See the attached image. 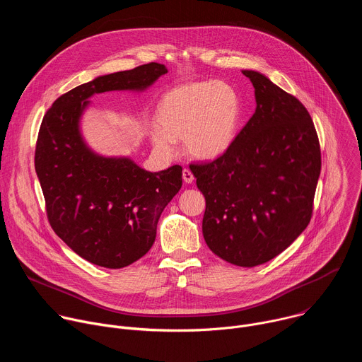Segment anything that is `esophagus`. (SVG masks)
Returning a JSON list of instances; mask_svg holds the SVG:
<instances>
[{
    "instance_id": "1",
    "label": "esophagus",
    "mask_w": 362,
    "mask_h": 362,
    "mask_svg": "<svg viewBox=\"0 0 362 362\" xmlns=\"http://www.w3.org/2000/svg\"><path fill=\"white\" fill-rule=\"evenodd\" d=\"M182 175H183V180L186 182V183H192L193 182V173L189 170V169H183V172H182Z\"/></svg>"
}]
</instances>
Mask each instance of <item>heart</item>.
I'll return each instance as SVG.
<instances>
[{"mask_svg":"<svg viewBox=\"0 0 362 362\" xmlns=\"http://www.w3.org/2000/svg\"><path fill=\"white\" fill-rule=\"evenodd\" d=\"M242 100L219 80L183 84L168 91L158 105L148 139L158 153L173 156L176 141L197 160H215L233 144L242 122Z\"/></svg>","mask_w":362,"mask_h":362,"instance_id":"b5f03b06","label":"heart"}]
</instances>
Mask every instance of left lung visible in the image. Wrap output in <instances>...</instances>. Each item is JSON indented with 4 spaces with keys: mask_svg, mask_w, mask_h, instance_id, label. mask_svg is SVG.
<instances>
[{
    "mask_svg": "<svg viewBox=\"0 0 362 362\" xmlns=\"http://www.w3.org/2000/svg\"><path fill=\"white\" fill-rule=\"evenodd\" d=\"M242 73L255 88L253 116L225 154L190 170L206 200L204 242L223 261L252 268L284 252L311 221L321 150L296 97L261 73Z\"/></svg>",
    "mask_w": 362,
    "mask_h": 362,
    "instance_id": "obj_1",
    "label": "left lung"
}]
</instances>
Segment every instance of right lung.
Wrapping results in <instances>:
<instances>
[{
	"instance_id": "add662e5",
	"label": "right lung",
	"mask_w": 362,
	"mask_h": 362,
	"mask_svg": "<svg viewBox=\"0 0 362 362\" xmlns=\"http://www.w3.org/2000/svg\"><path fill=\"white\" fill-rule=\"evenodd\" d=\"M165 64L95 77L60 95L45 113L35 146V172L48 222L83 259L119 269L144 256L156 239L159 218L182 187V168L147 172L130 158L93 151L80 132V119L94 94L143 91Z\"/></svg>"
}]
</instances>
